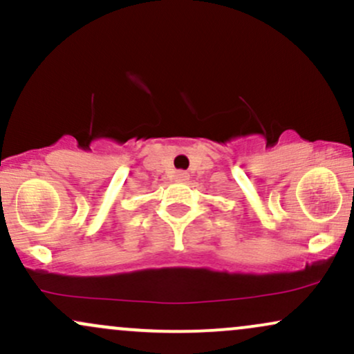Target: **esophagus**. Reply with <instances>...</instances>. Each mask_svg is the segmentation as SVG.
Instances as JSON below:
<instances>
[{"mask_svg": "<svg viewBox=\"0 0 354 354\" xmlns=\"http://www.w3.org/2000/svg\"><path fill=\"white\" fill-rule=\"evenodd\" d=\"M173 178H174V181H178V183H186L189 180V174L186 171H176Z\"/></svg>", "mask_w": 354, "mask_h": 354, "instance_id": "obj_1", "label": "esophagus"}]
</instances>
